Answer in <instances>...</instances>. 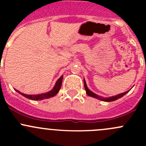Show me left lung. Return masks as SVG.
I'll use <instances>...</instances> for the list:
<instances>
[{
	"label": "left lung",
	"instance_id": "8db88e82",
	"mask_svg": "<svg viewBox=\"0 0 146 146\" xmlns=\"http://www.w3.org/2000/svg\"><path fill=\"white\" fill-rule=\"evenodd\" d=\"M84 87H85V91H86L87 95H89L90 97H92V98H96V99L104 101V102H112V101H114V100H117L119 99V98H122L123 95H126V94L127 93V92L129 91V90H128V91H126V92H123V93H121V94H119V95H115V96H112V97H110V98H103V97L99 96V95H96L95 93L92 92V91L88 89V86H87L86 82H85V79H84Z\"/></svg>",
	"mask_w": 146,
	"mask_h": 146
}]
</instances>
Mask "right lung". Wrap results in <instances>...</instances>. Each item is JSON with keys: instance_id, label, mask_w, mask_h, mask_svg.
Returning a JSON list of instances; mask_svg holds the SVG:
<instances>
[{"instance_id": "right-lung-1", "label": "right lung", "mask_w": 146, "mask_h": 146, "mask_svg": "<svg viewBox=\"0 0 146 146\" xmlns=\"http://www.w3.org/2000/svg\"><path fill=\"white\" fill-rule=\"evenodd\" d=\"M62 80H63V76H61L58 79L56 82L55 85L53 88V89L51 90H50L49 92H46V93L43 94H39V95H26V94L22 93L20 91L17 90L18 93H20V95H22L23 96L25 97L26 98H28L29 100H42L44 99H47V98H52V97L55 96L56 95H57V93L59 91L60 88L61 87V84H62Z\"/></svg>"}]
</instances>
